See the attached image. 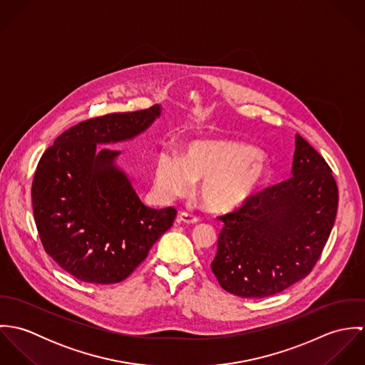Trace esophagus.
Instances as JSON below:
<instances>
[{
	"label": "esophagus",
	"mask_w": 365,
	"mask_h": 365,
	"mask_svg": "<svg viewBox=\"0 0 365 365\" xmlns=\"http://www.w3.org/2000/svg\"><path fill=\"white\" fill-rule=\"evenodd\" d=\"M178 222H182V223H197V222H200V217L192 215V213H188V212H180Z\"/></svg>",
	"instance_id": "34e87169"
}]
</instances>
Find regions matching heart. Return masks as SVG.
<instances>
[{
    "label": "heart",
    "instance_id": "b5f03b06",
    "mask_svg": "<svg viewBox=\"0 0 365 365\" xmlns=\"http://www.w3.org/2000/svg\"><path fill=\"white\" fill-rule=\"evenodd\" d=\"M267 163L247 143L208 139L194 140L181 156L161 152L155 164V188L161 197L184 195L192 181H201L200 195L212 210L242 205L264 182Z\"/></svg>",
    "mask_w": 365,
    "mask_h": 365
}]
</instances>
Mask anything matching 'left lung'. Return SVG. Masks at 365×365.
Wrapping results in <instances>:
<instances>
[{"mask_svg":"<svg viewBox=\"0 0 365 365\" xmlns=\"http://www.w3.org/2000/svg\"><path fill=\"white\" fill-rule=\"evenodd\" d=\"M292 177L217 216L225 223L210 264L219 285L242 298H265L305 278L333 229L339 190L331 168L299 135Z\"/></svg>","mask_w":365,"mask_h":365,"instance_id":"left-lung-1","label":"left lung"}]
</instances>
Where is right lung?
Listing matches in <instances>:
<instances>
[{
	"label": "right lung",
	"instance_id": "right-lung-1",
	"mask_svg": "<svg viewBox=\"0 0 365 365\" xmlns=\"http://www.w3.org/2000/svg\"><path fill=\"white\" fill-rule=\"evenodd\" d=\"M160 106L83 120L42 155L32 207L45 252L83 282L128 278L175 219L173 207L143 205L115 165L120 152L98 145L135 138L160 116Z\"/></svg>",
	"mask_w": 365,
	"mask_h": 365
}]
</instances>
